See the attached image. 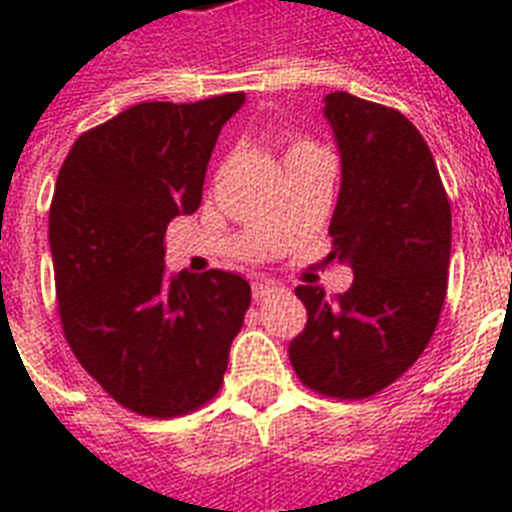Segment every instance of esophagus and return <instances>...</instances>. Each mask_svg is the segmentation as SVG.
<instances>
[{
    "instance_id": "1",
    "label": "esophagus",
    "mask_w": 512,
    "mask_h": 512,
    "mask_svg": "<svg viewBox=\"0 0 512 512\" xmlns=\"http://www.w3.org/2000/svg\"><path fill=\"white\" fill-rule=\"evenodd\" d=\"M276 289L279 287L271 284V281H255V284H252V297H255L257 303H263V300H268Z\"/></svg>"
}]
</instances>
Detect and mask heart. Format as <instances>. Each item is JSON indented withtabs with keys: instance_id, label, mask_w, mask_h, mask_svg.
<instances>
[{
	"instance_id": "heart-1",
	"label": "heart",
	"mask_w": 512,
	"mask_h": 512,
	"mask_svg": "<svg viewBox=\"0 0 512 512\" xmlns=\"http://www.w3.org/2000/svg\"><path fill=\"white\" fill-rule=\"evenodd\" d=\"M311 146V143H295V146L289 148V154H295V151H300V148H308Z\"/></svg>"
}]
</instances>
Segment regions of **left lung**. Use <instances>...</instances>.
<instances>
[{
  "label": "left lung",
  "instance_id": "1",
  "mask_svg": "<svg viewBox=\"0 0 512 512\" xmlns=\"http://www.w3.org/2000/svg\"><path fill=\"white\" fill-rule=\"evenodd\" d=\"M342 183L329 223L332 252L353 268L348 292L300 284L308 324L289 361L311 390L369 398L422 356L446 300L452 207L420 130L401 111L329 92Z\"/></svg>",
  "mask_w": 512,
  "mask_h": 512
}]
</instances>
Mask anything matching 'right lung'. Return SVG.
<instances>
[{
  "label": "right lung",
  "instance_id": "right-lung-1",
  "mask_svg": "<svg viewBox=\"0 0 512 512\" xmlns=\"http://www.w3.org/2000/svg\"><path fill=\"white\" fill-rule=\"evenodd\" d=\"M244 92L138 103L79 135L50 204L63 335L108 396L146 417L199 409L223 385L252 289L228 271H164V231L193 215Z\"/></svg>",
  "mask_w": 512,
  "mask_h": 512
}]
</instances>
